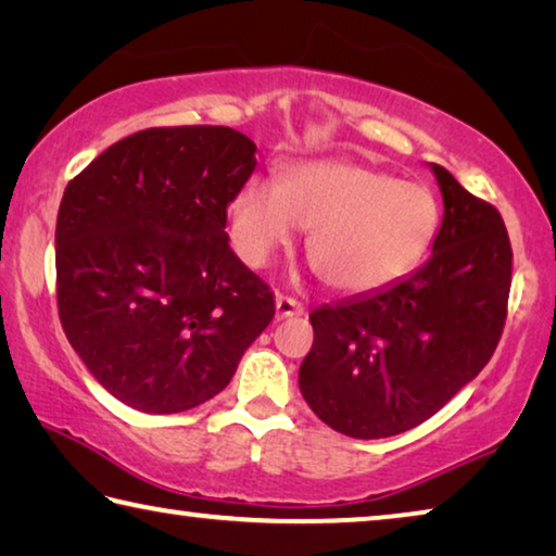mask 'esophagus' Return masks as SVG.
<instances>
[{"label":"esophagus","mask_w":556,"mask_h":556,"mask_svg":"<svg viewBox=\"0 0 556 556\" xmlns=\"http://www.w3.org/2000/svg\"><path fill=\"white\" fill-rule=\"evenodd\" d=\"M275 312H277V318H294V316L304 314V306H301L296 299L279 294L275 299Z\"/></svg>","instance_id":"1"}]
</instances>
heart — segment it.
Masks as SVG:
<instances>
[{
	"label": "heart",
	"instance_id": "1",
	"mask_svg": "<svg viewBox=\"0 0 556 556\" xmlns=\"http://www.w3.org/2000/svg\"><path fill=\"white\" fill-rule=\"evenodd\" d=\"M228 215L235 250L252 267L267 265L299 228H312L308 262L326 287L348 296L397 285L425 260L441 225L431 188L333 159L291 166L281 186L248 178Z\"/></svg>",
	"mask_w": 556,
	"mask_h": 556
}]
</instances>
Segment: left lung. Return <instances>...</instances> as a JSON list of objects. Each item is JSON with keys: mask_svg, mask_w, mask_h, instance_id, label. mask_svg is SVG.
I'll use <instances>...</instances> for the list:
<instances>
[{"mask_svg": "<svg viewBox=\"0 0 556 556\" xmlns=\"http://www.w3.org/2000/svg\"><path fill=\"white\" fill-rule=\"evenodd\" d=\"M444 218L431 257L382 291L318 306L299 368L308 407L353 439L427 421L491 361L505 324L513 250L491 203L431 164Z\"/></svg>", "mask_w": 556, "mask_h": 556, "instance_id": "1", "label": "left lung"}]
</instances>
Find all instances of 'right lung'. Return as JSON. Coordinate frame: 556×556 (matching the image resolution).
<instances>
[{
    "instance_id": "obj_1",
    "label": "right lung",
    "mask_w": 556,
    "mask_h": 556,
    "mask_svg": "<svg viewBox=\"0 0 556 556\" xmlns=\"http://www.w3.org/2000/svg\"><path fill=\"white\" fill-rule=\"evenodd\" d=\"M255 152L230 127H154L119 139L65 186L61 326L92 378L131 409L208 402L275 318L269 287L225 232Z\"/></svg>"
}]
</instances>
